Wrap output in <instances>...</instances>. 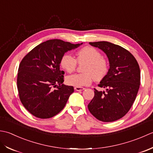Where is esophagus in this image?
Masks as SVG:
<instances>
[{"instance_id":"34e87169","label":"esophagus","mask_w":153,"mask_h":153,"mask_svg":"<svg viewBox=\"0 0 153 153\" xmlns=\"http://www.w3.org/2000/svg\"><path fill=\"white\" fill-rule=\"evenodd\" d=\"M85 88L84 87H79V86H75L74 87V90H76V91H81V90H85Z\"/></svg>"}]
</instances>
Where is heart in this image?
<instances>
[{
	"instance_id": "1",
	"label": "heart",
	"mask_w": 153,
	"mask_h": 153,
	"mask_svg": "<svg viewBox=\"0 0 153 153\" xmlns=\"http://www.w3.org/2000/svg\"><path fill=\"white\" fill-rule=\"evenodd\" d=\"M76 58L69 53L64 54L61 58L60 64L67 73L75 71L79 63H86L83 68V73L74 74L66 79L67 84L71 86L82 87L88 86L92 80H100L108 71L107 60L102 57L101 53L94 48L86 46L76 52Z\"/></svg>"
}]
</instances>
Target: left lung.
Masks as SVG:
<instances>
[{"mask_svg": "<svg viewBox=\"0 0 153 153\" xmlns=\"http://www.w3.org/2000/svg\"><path fill=\"white\" fill-rule=\"evenodd\" d=\"M102 49L109 59L110 69L98 85L106 88L98 91L88 108L96 119L111 122L123 117L131 108L137 94L141 74L136 59L127 49L108 42H90Z\"/></svg>", "mask_w": 153, "mask_h": 153, "instance_id": "left-lung-1", "label": "left lung"}]
</instances>
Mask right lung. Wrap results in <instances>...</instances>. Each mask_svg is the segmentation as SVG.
<instances>
[{"instance_id":"right-lung-1","label":"right lung","mask_w":153,"mask_h":153,"mask_svg":"<svg viewBox=\"0 0 153 153\" xmlns=\"http://www.w3.org/2000/svg\"><path fill=\"white\" fill-rule=\"evenodd\" d=\"M82 44L48 40L35 47L21 61L17 76L18 94L33 116L47 119L64 108L74 88L63 84L65 73L60 70L61 58Z\"/></svg>"}]
</instances>
